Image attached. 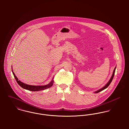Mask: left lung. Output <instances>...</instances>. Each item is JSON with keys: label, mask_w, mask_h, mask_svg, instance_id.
<instances>
[{"label": "left lung", "mask_w": 129, "mask_h": 129, "mask_svg": "<svg viewBox=\"0 0 129 129\" xmlns=\"http://www.w3.org/2000/svg\"><path fill=\"white\" fill-rule=\"evenodd\" d=\"M116 68L115 67V69H114V71H113V74H112V76H111V77L110 79L109 80V81H108V82L104 87H103L102 88H101V89H99L98 90H97V91H95V92H94L95 93H98V92H100V91H101L104 90L105 89H106V88H107V87H108V86L110 85V84L111 82H112V80H113V77H114V74H115V70H116Z\"/></svg>", "instance_id": "1"}]
</instances>
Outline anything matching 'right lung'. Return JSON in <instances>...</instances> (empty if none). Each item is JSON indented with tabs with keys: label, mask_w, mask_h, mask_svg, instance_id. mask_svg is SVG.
<instances>
[{
	"label": "right lung",
	"mask_w": 129,
	"mask_h": 129,
	"mask_svg": "<svg viewBox=\"0 0 129 129\" xmlns=\"http://www.w3.org/2000/svg\"><path fill=\"white\" fill-rule=\"evenodd\" d=\"M12 73L14 75V76L17 81V82L18 83L19 85L21 87H22L24 89H25L26 90H28L29 91H40V90H45V89H46L47 88H49L50 87H51L53 83H54V80H53V79L51 81V82L49 83L47 85H43V86H36V85H28V84H26L24 83H23L22 82L20 81L19 80H18V78L16 77V76L15 75V74L14 73L13 71H12Z\"/></svg>",
	"instance_id": "1"
}]
</instances>
